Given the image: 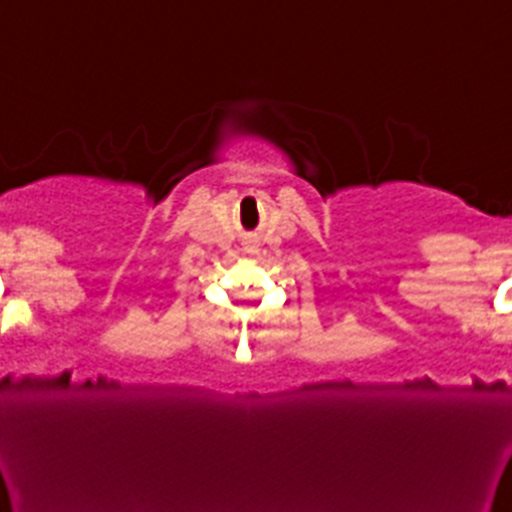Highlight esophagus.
<instances>
[{
    "label": "esophagus",
    "instance_id": "obj_1",
    "mask_svg": "<svg viewBox=\"0 0 512 512\" xmlns=\"http://www.w3.org/2000/svg\"><path fill=\"white\" fill-rule=\"evenodd\" d=\"M257 250H260L257 240H247L245 242V252H247V255H257Z\"/></svg>",
    "mask_w": 512,
    "mask_h": 512
}]
</instances>
